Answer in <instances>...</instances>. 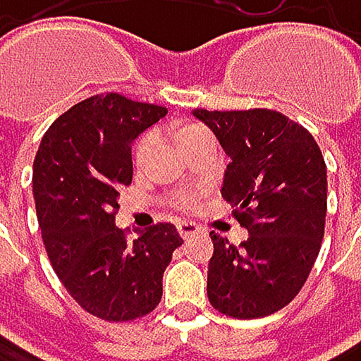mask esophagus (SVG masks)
Returning <instances> with one entry per match:
<instances>
[{
    "mask_svg": "<svg viewBox=\"0 0 361 361\" xmlns=\"http://www.w3.org/2000/svg\"><path fill=\"white\" fill-rule=\"evenodd\" d=\"M176 230H178V234L183 239H191V237H195L197 232H200V228H197L195 224H191V221H180L176 226Z\"/></svg>",
    "mask_w": 361,
    "mask_h": 361,
    "instance_id": "1",
    "label": "esophagus"
}]
</instances>
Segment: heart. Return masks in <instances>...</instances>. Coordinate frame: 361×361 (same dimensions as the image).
I'll return each mask as SVG.
<instances>
[{
  "instance_id": "obj_1",
  "label": "heart",
  "mask_w": 361,
  "mask_h": 361,
  "mask_svg": "<svg viewBox=\"0 0 361 361\" xmlns=\"http://www.w3.org/2000/svg\"><path fill=\"white\" fill-rule=\"evenodd\" d=\"M195 129H200V127H183L180 129V140L187 135V133H191V131H195ZM150 144H152V135H144V137H140V142L135 144V150H133V159H135V164H144V159L148 157V150H150ZM183 207H187V200H183L180 202Z\"/></svg>"
}]
</instances>
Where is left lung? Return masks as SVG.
<instances>
[{
  "label": "left lung",
  "mask_w": 361,
  "mask_h": 361,
  "mask_svg": "<svg viewBox=\"0 0 361 361\" xmlns=\"http://www.w3.org/2000/svg\"><path fill=\"white\" fill-rule=\"evenodd\" d=\"M230 157L221 195L250 237L239 245L211 232L207 293L232 319L288 305L319 256L327 213V168L314 137L274 109H195Z\"/></svg>",
  "instance_id": "8db88e82"
}]
</instances>
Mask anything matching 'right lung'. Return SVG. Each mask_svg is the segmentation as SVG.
I'll list each match as a JSON object with an SVG mask.
<instances>
[{"instance_id": "1", "label": "right lung", "mask_w": 361, "mask_h": 361, "mask_svg": "<svg viewBox=\"0 0 361 361\" xmlns=\"http://www.w3.org/2000/svg\"><path fill=\"white\" fill-rule=\"evenodd\" d=\"M168 114L107 92L64 111L34 159V200L47 256L71 297L105 321L152 312L164 271L183 239L157 224L129 241L116 228L118 191L131 185V146Z\"/></svg>"}]
</instances>
